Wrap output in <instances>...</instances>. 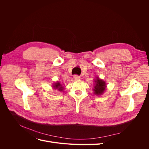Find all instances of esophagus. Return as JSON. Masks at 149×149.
<instances>
[{"mask_svg": "<svg viewBox=\"0 0 149 149\" xmlns=\"http://www.w3.org/2000/svg\"><path fill=\"white\" fill-rule=\"evenodd\" d=\"M80 76H78V75H74L73 76V79H74V80H79V79H80Z\"/></svg>", "mask_w": 149, "mask_h": 149, "instance_id": "1", "label": "esophagus"}]
</instances>
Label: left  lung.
I'll return each instance as SVG.
<instances>
[{"label": "left lung", "mask_w": 149, "mask_h": 149, "mask_svg": "<svg viewBox=\"0 0 149 149\" xmlns=\"http://www.w3.org/2000/svg\"><path fill=\"white\" fill-rule=\"evenodd\" d=\"M106 88V84L104 81L100 79L99 77H96V79L94 81V93L97 96L102 95L103 93L105 91Z\"/></svg>", "instance_id": "left-lung-1"}]
</instances>
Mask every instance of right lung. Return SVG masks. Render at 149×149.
Returning a JSON list of instances; mask_svg holds the SVG:
<instances>
[{"label": "right lung", "mask_w": 149, "mask_h": 149, "mask_svg": "<svg viewBox=\"0 0 149 149\" xmlns=\"http://www.w3.org/2000/svg\"><path fill=\"white\" fill-rule=\"evenodd\" d=\"M53 88L54 89H58L60 91H62L63 90V86L62 84H61L60 83V82L57 81L56 83H54L53 85Z\"/></svg>", "instance_id": "obj_1"}]
</instances>
